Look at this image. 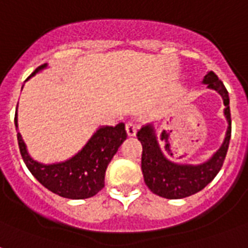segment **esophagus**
Returning a JSON list of instances; mask_svg holds the SVG:
<instances>
[{
  "label": "esophagus",
  "mask_w": 248,
  "mask_h": 248,
  "mask_svg": "<svg viewBox=\"0 0 248 248\" xmlns=\"http://www.w3.org/2000/svg\"><path fill=\"white\" fill-rule=\"evenodd\" d=\"M138 130H139V124L138 122L130 121V122L126 124V131H127L128 136H135Z\"/></svg>",
  "instance_id": "34e87169"
}]
</instances>
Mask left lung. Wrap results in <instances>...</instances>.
I'll use <instances>...</instances> for the list:
<instances>
[{
  "mask_svg": "<svg viewBox=\"0 0 248 248\" xmlns=\"http://www.w3.org/2000/svg\"><path fill=\"white\" fill-rule=\"evenodd\" d=\"M208 89L215 90L224 101V116L227 118L228 128L221 147L206 162L198 165L176 163L170 161L159 145L153 124H144L136 136L143 145L141 155V171L144 181L151 192L167 200H180L196 194L214 180L221 169L227 155L232 134L229 95L224 83L212 71L207 72L202 81ZM162 140V139H161ZM166 151H170L166 148Z\"/></svg>",
  "mask_w": 248,
  "mask_h": 248,
  "instance_id": "left-lung-1",
  "label": "left lung"
}]
</instances>
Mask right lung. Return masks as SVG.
I'll return each instance as SVG.
<instances>
[{"instance_id":"add662e5","label":"right lung","mask_w":248,"mask_h":248,"mask_svg":"<svg viewBox=\"0 0 248 248\" xmlns=\"http://www.w3.org/2000/svg\"><path fill=\"white\" fill-rule=\"evenodd\" d=\"M45 68H47V64L37 68L27 79ZM15 127L17 130V109ZM126 138L127 134L122 122L114 127L101 126L73 157L63 162L45 165L31 157L20 132L17 131L19 149L31 173L50 192L69 200L90 198L104 188L107 167Z\"/></svg>"}]
</instances>
